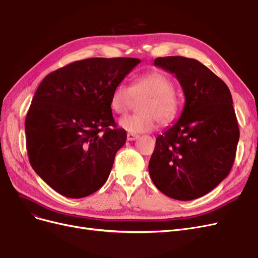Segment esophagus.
Here are the masks:
<instances>
[{
  "instance_id": "1",
  "label": "esophagus",
  "mask_w": 258,
  "mask_h": 258,
  "mask_svg": "<svg viewBox=\"0 0 258 258\" xmlns=\"http://www.w3.org/2000/svg\"><path fill=\"white\" fill-rule=\"evenodd\" d=\"M138 138H139V136L134 135V134H128L127 135V140H128V141H135V140H137Z\"/></svg>"
}]
</instances>
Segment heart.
Masks as SVG:
<instances>
[{
    "label": "heart",
    "mask_w": 258,
    "mask_h": 258,
    "mask_svg": "<svg viewBox=\"0 0 258 258\" xmlns=\"http://www.w3.org/2000/svg\"><path fill=\"white\" fill-rule=\"evenodd\" d=\"M140 105L142 114L127 115L119 119V127L129 134H143L152 131L157 119L167 124L175 119L179 112V100L175 93L173 83L160 72L147 73L139 76L127 86L123 83L116 85L111 95L110 105L117 114L126 113L135 99H144Z\"/></svg>",
    "instance_id": "obj_1"
}]
</instances>
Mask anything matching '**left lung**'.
<instances>
[{"instance_id": "obj_1", "label": "left lung", "mask_w": 258, "mask_h": 258, "mask_svg": "<svg viewBox=\"0 0 258 258\" xmlns=\"http://www.w3.org/2000/svg\"><path fill=\"white\" fill-rule=\"evenodd\" d=\"M154 64L175 75L185 105L178 120L156 139L151 178L170 198L202 197L229 174L235 161L240 132L231 93L198 60L160 57Z\"/></svg>"}]
</instances>
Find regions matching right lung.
Here are the masks:
<instances>
[{
  "mask_svg": "<svg viewBox=\"0 0 258 258\" xmlns=\"http://www.w3.org/2000/svg\"><path fill=\"white\" fill-rule=\"evenodd\" d=\"M136 58H89L48 74L33 97L25 128L31 166L52 189L84 198L103 186L127 140L110 105Z\"/></svg>",
  "mask_w": 258,
  "mask_h": 258,
  "instance_id": "add662e5",
  "label": "right lung"
}]
</instances>
